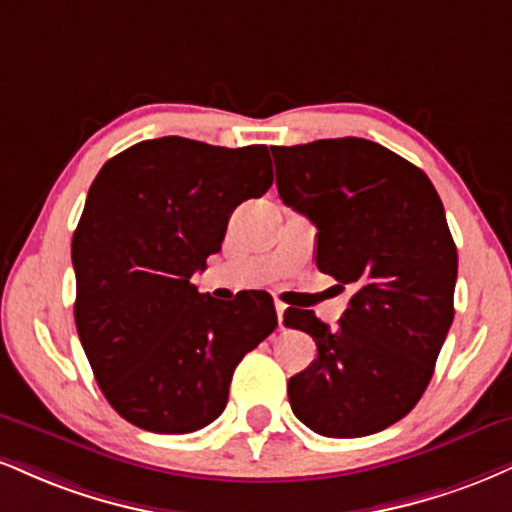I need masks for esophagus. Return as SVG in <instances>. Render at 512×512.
Returning a JSON list of instances; mask_svg holds the SVG:
<instances>
[{
	"label": "esophagus",
	"mask_w": 512,
	"mask_h": 512,
	"mask_svg": "<svg viewBox=\"0 0 512 512\" xmlns=\"http://www.w3.org/2000/svg\"><path fill=\"white\" fill-rule=\"evenodd\" d=\"M274 307H276V319H279V329H283V312H286V305L276 300Z\"/></svg>",
	"instance_id": "34e87169"
}]
</instances>
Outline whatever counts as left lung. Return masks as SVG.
<instances>
[{
  "label": "left lung",
  "mask_w": 512,
  "mask_h": 512,
  "mask_svg": "<svg viewBox=\"0 0 512 512\" xmlns=\"http://www.w3.org/2000/svg\"><path fill=\"white\" fill-rule=\"evenodd\" d=\"M283 205L317 226V269L353 288L329 329L288 307L283 324L317 343L288 381L312 432L355 439L403 420L422 398L453 322L458 250L427 174L365 138L274 147Z\"/></svg>",
  "instance_id": "8db88e82"
}]
</instances>
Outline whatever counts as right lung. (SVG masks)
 <instances>
[{"instance_id": "obj_1", "label": "right lung", "mask_w": 512, "mask_h": 512, "mask_svg": "<svg viewBox=\"0 0 512 512\" xmlns=\"http://www.w3.org/2000/svg\"><path fill=\"white\" fill-rule=\"evenodd\" d=\"M267 145L166 135L109 159L73 233L78 338L123 420L188 434L224 412L233 369L276 329L272 295L217 303L190 276L221 250L231 212L272 188Z\"/></svg>"}]
</instances>
